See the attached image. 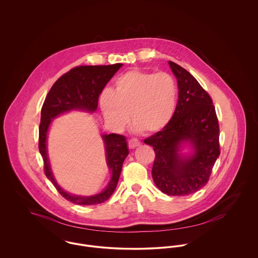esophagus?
Returning a JSON list of instances; mask_svg holds the SVG:
<instances>
[{
    "label": "esophagus",
    "instance_id": "esophagus-1",
    "mask_svg": "<svg viewBox=\"0 0 258 258\" xmlns=\"http://www.w3.org/2000/svg\"><path fill=\"white\" fill-rule=\"evenodd\" d=\"M140 145H141V143L137 139H131L128 142V146L130 149H135V148L139 147Z\"/></svg>",
    "mask_w": 258,
    "mask_h": 258
}]
</instances>
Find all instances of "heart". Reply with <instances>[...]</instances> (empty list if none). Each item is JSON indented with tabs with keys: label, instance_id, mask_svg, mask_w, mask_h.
<instances>
[{
	"label": "heart",
	"instance_id": "obj_1",
	"mask_svg": "<svg viewBox=\"0 0 258 258\" xmlns=\"http://www.w3.org/2000/svg\"><path fill=\"white\" fill-rule=\"evenodd\" d=\"M178 102V87L167 73L130 71L119 76L114 86L99 96V107L114 129L131 122L143 134L163 130L172 120Z\"/></svg>",
	"mask_w": 258,
	"mask_h": 258
}]
</instances>
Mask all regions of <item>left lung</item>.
I'll list each match as a JSON object with an SVG mask.
<instances>
[{
	"label": "left lung",
	"instance_id": "8db88e82",
	"mask_svg": "<svg viewBox=\"0 0 258 258\" xmlns=\"http://www.w3.org/2000/svg\"><path fill=\"white\" fill-rule=\"evenodd\" d=\"M169 66L178 81L179 100L169 124L144 143L154 147L152 177L169 196H186L208 183L220 156V127L213 100L198 80L173 61ZM188 146L191 152L182 149Z\"/></svg>",
	"mask_w": 258,
	"mask_h": 258
}]
</instances>
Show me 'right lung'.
I'll return each mask as SVG.
<instances>
[{"mask_svg":"<svg viewBox=\"0 0 258 258\" xmlns=\"http://www.w3.org/2000/svg\"><path fill=\"white\" fill-rule=\"evenodd\" d=\"M122 63L110 66H83L74 68L59 77L50 88L41 108L38 149L43 159L44 173L58 192L68 201L82 206L104 203L110 198L118 183L123 162L129 154L126 137L118 134H102L106 163L111 179L106 187L93 196H77L64 190L57 184L49 163L46 142L47 133L52 120L71 111L93 113L97 109L98 98L105 85L122 67Z\"/></svg>","mask_w":258,"mask_h":258,"instance_id":"add662e5","label":"right lung"}]
</instances>
